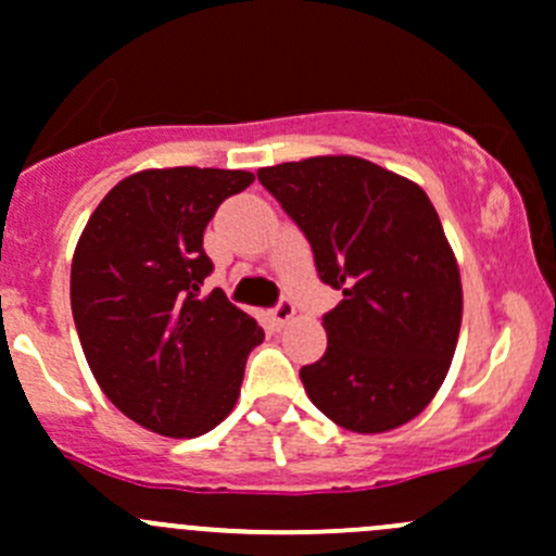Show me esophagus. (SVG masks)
<instances>
[{
  "mask_svg": "<svg viewBox=\"0 0 556 556\" xmlns=\"http://www.w3.org/2000/svg\"><path fill=\"white\" fill-rule=\"evenodd\" d=\"M268 315H271L274 326H285V324H288V320H293V315H295V304L290 302V299H279L277 307L268 309Z\"/></svg>",
  "mask_w": 556,
  "mask_h": 556,
  "instance_id": "1",
  "label": "esophagus"
}]
</instances>
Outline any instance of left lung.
<instances>
[{
	"label": "left lung",
	"instance_id": "left-lung-1",
	"mask_svg": "<svg viewBox=\"0 0 556 556\" xmlns=\"http://www.w3.org/2000/svg\"><path fill=\"white\" fill-rule=\"evenodd\" d=\"M257 180L307 236L318 277L342 290L324 315L326 354L299 372L309 401L354 433L401 428L444 383L464 315L433 202L356 155L288 161Z\"/></svg>",
	"mask_w": 556,
	"mask_h": 556
}]
</instances>
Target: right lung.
I'll list each match as a JSON object with an SVG mask.
<instances>
[{
    "label": "right lung",
    "instance_id": "right-lung-1",
    "mask_svg": "<svg viewBox=\"0 0 556 556\" xmlns=\"http://www.w3.org/2000/svg\"><path fill=\"white\" fill-rule=\"evenodd\" d=\"M254 180L243 169H142L92 211L71 266V309L103 395L173 439L214 430L232 412L263 329L219 288L202 232Z\"/></svg>",
    "mask_w": 556,
    "mask_h": 556
}]
</instances>
